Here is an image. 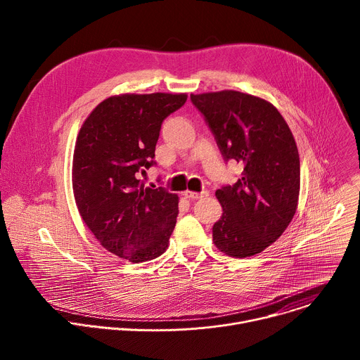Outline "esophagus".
Here are the masks:
<instances>
[{
  "label": "esophagus",
  "instance_id": "34e87169",
  "mask_svg": "<svg viewBox=\"0 0 360 360\" xmlns=\"http://www.w3.org/2000/svg\"><path fill=\"white\" fill-rule=\"evenodd\" d=\"M184 195L186 196V198H189V199H199V198H202V196H207L208 195V192H193V191H185L184 192Z\"/></svg>",
  "mask_w": 360,
  "mask_h": 360
}]
</instances>
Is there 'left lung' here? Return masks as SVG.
I'll return each mask as SVG.
<instances>
[{
    "label": "left lung",
    "instance_id": "left-lung-1",
    "mask_svg": "<svg viewBox=\"0 0 360 360\" xmlns=\"http://www.w3.org/2000/svg\"><path fill=\"white\" fill-rule=\"evenodd\" d=\"M225 162L243 167L217 191L224 214L212 228L217 248L248 258L272 245L290 224L299 199L300 162L293 135L271 102L239 91L191 95Z\"/></svg>",
    "mask_w": 360,
    "mask_h": 360
}]
</instances>
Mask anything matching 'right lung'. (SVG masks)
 Wrapping results in <instances>:
<instances>
[{
  "label": "right lung",
  "instance_id": "obj_1",
  "mask_svg": "<svg viewBox=\"0 0 360 360\" xmlns=\"http://www.w3.org/2000/svg\"><path fill=\"white\" fill-rule=\"evenodd\" d=\"M186 94L111 96L82 124L74 150L72 188L84 222L99 243L139 264L161 256L178 217V195L145 188L141 175L155 165L164 120Z\"/></svg>",
  "mask_w": 360,
  "mask_h": 360
}]
</instances>
